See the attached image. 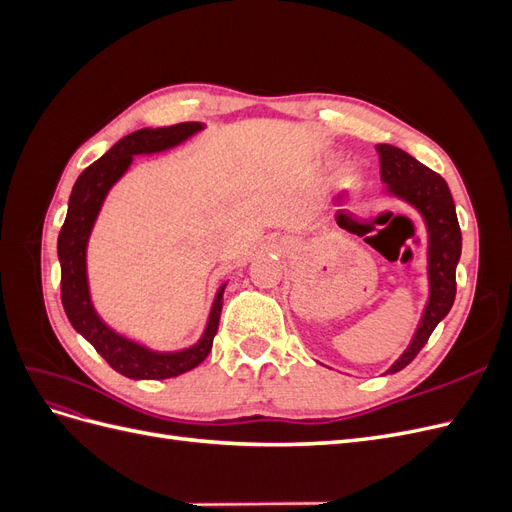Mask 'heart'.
<instances>
[{
    "mask_svg": "<svg viewBox=\"0 0 512 512\" xmlns=\"http://www.w3.org/2000/svg\"><path fill=\"white\" fill-rule=\"evenodd\" d=\"M346 179H348V181H350V183H352V181H354V179H356V175H354V173H352V170H348V173H346Z\"/></svg>",
    "mask_w": 512,
    "mask_h": 512,
    "instance_id": "heart-1",
    "label": "heart"
}]
</instances>
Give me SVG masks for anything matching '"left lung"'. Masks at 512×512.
<instances>
[{"instance_id":"1","label":"left lung","mask_w":512,"mask_h":512,"mask_svg":"<svg viewBox=\"0 0 512 512\" xmlns=\"http://www.w3.org/2000/svg\"><path fill=\"white\" fill-rule=\"evenodd\" d=\"M376 149L380 156V177L386 188L421 211L429 230V301L412 344L386 371L395 374L414 361L438 322L451 312L457 292L455 271L461 256V228L451 190L438 173L399 147L378 145Z\"/></svg>"}]
</instances>
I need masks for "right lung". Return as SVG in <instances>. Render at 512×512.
Here are the masks:
<instances>
[{
	"label": "right lung",
	"instance_id": "obj_1",
	"mask_svg": "<svg viewBox=\"0 0 512 512\" xmlns=\"http://www.w3.org/2000/svg\"><path fill=\"white\" fill-rule=\"evenodd\" d=\"M198 130H203V123L185 121L168 128H143L123 136L121 141L108 149L100 160L87 166L81 177L76 179L70 194L66 222L59 230L57 254L61 262V303H64L66 316L72 322V327L96 348V352L108 365L119 371L121 376L132 380L175 378L203 363L211 352L213 337L218 333L224 303L222 294L226 286L220 288L218 297L213 301L207 329L198 344L179 352H153L111 331L98 318L94 305H91L87 286V239L108 190L126 173L132 164V156L170 149L183 143L185 138H190Z\"/></svg>",
	"mask_w": 512,
	"mask_h": 512
}]
</instances>
